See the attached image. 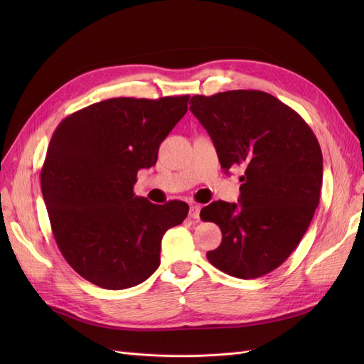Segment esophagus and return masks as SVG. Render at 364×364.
<instances>
[{
	"instance_id": "1",
	"label": "esophagus",
	"mask_w": 364,
	"mask_h": 364,
	"mask_svg": "<svg viewBox=\"0 0 364 364\" xmlns=\"http://www.w3.org/2000/svg\"><path fill=\"white\" fill-rule=\"evenodd\" d=\"M190 217L197 220L200 217V206L199 205H191L190 206Z\"/></svg>"
}]
</instances>
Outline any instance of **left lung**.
<instances>
[{"label": "left lung", "instance_id": "8db88e82", "mask_svg": "<svg viewBox=\"0 0 364 364\" xmlns=\"http://www.w3.org/2000/svg\"><path fill=\"white\" fill-rule=\"evenodd\" d=\"M190 105L222 168H245L238 205L218 200L200 211L223 235L206 258L230 277L259 278L290 257L311 223L323 178L321 146L302 117L267 92L194 95Z\"/></svg>", "mask_w": 364, "mask_h": 364}]
</instances>
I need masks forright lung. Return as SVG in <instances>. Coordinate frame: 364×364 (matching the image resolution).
I'll return each instance as SVG.
<instances>
[{"instance_id":"add662e5","label":"right lung","mask_w":364,"mask_h":364,"mask_svg":"<svg viewBox=\"0 0 364 364\" xmlns=\"http://www.w3.org/2000/svg\"><path fill=\"white\" fill-rule=\"evenodd\" d=\"M188 100L109 98L54 130L41 171L53 235L70 266L98 287L124 290L150 278L164 234L188 215L185 202L155 205L134 193Z\"/></svg>"}]
</instances>
